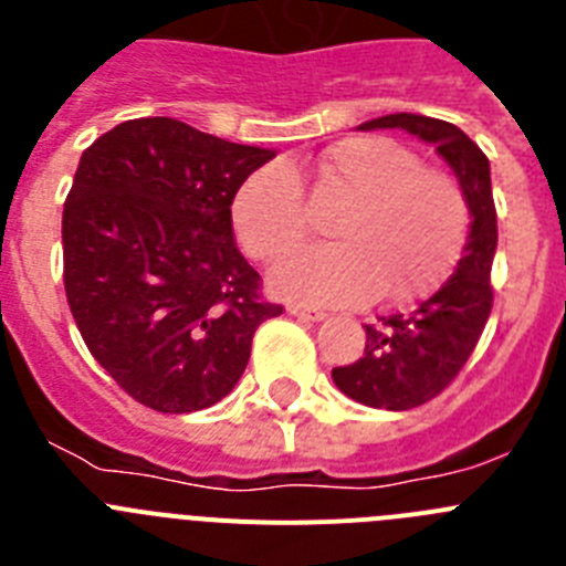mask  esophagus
Segmentation results:
<instances>
[{
  "mask_svg": "<svg viewBox=\"0 0 566 566\" xmlns=\"http://www.w3.org/2000/svg\"><path fill=\"white\" fill-rule=\"evenodd\" d=\"M286 312L294 314V317H300V319H312V323H319V319H326V312H323V308L306 306V303H289Z\"/></svg>",
  "mask_w": 566,
  "mask_h": 566,
  "instance_id": "34e87169",
  "label": "esophagus"
}]
</instances>
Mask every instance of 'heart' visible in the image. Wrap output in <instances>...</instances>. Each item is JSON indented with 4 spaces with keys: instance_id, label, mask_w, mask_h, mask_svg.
Wrapping results in <instances>:
<instances>
[{
    "instance_id": "obj_1",
    "label": "heart",
    "mask_w": 566,
    "mask_h": 566,
    "mask_svg": "<svg viewBox=\"0 0 566 566\" xmlns=\"http://www.w3.org/2000/svg\"><path fill=\"white\" fill-rule=\"evenodd\" d=\"M303 178L348 192L332 234L272 274L286 300L348 306L379 292L413 303L442 286L468 232V207L451 175L422 167L413 149L385 135L334 144L312 169L272 164L254 172L232 203L234 232L252 258L277 263L306 240Z\"/></svg>"
}]
</instances>
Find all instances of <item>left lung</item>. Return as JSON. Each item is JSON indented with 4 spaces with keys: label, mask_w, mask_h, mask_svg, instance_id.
<instances>
[{
    "label": "left lung",
    "mask_w": 566,
    "mask_h": 566,
    "mask_svg": "<svg viewBox=\"0 0 566 566\" xmlns=\"http://www.w3.org/2000/svg\"><path fill=\"white\" fill-rule=\"evenodd\" d=\"M359 129H405L433 144L457 172L470 209V232L457 269L437 294L411 314L382 317L365 326V352L357 363L334 368V385L354 402L385 411H411L442 394L476 348L493 308L490 266L496 254V207L488 155L457 124L428 115L394 113Z\"/></svg>",
    "instance_id": "1"
}]
</instances>
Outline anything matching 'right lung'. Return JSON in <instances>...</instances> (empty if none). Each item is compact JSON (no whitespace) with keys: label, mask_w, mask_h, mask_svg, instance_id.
Segmentation results:
<instances>
[{"label":"right lung","mask_w":566,"mask_h":566,"mask_svg":"<svg viewBox=\"0 0 566 566\" xmlns=\"http://www.w3.org/2000/svg\"><path fill=\"white\" fill-rule=\"evenodd\" d=\"M274 153L175 118H133L82 153L62 214L64 292L84 345L135 402H221L283 306L234 247L232 201Z\"/></svg>","instance_id":"1"}]
</instances>
